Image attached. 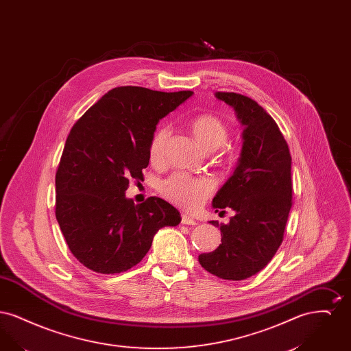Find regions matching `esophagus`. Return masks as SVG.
Here are the masks:
<instances>
[{"instance_id":"obj_1","label":"esophagus","mask_w":351,"mask_h":351,"mask_svg":"<svg viewBox=\"0 0 351 351\" xmlns=\"http://www.w3.org/2000/svg\"><path fill=\"white\" fill-rule=\"evenodd\" d=\"M182 223H184V225H196L197 221L195 218L189 217L188 215H182Z\"/></svg>"}]
</instances>
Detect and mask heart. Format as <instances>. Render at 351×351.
Listing matches in <instances>:
<instances>
[{
  "label": "heart",
  "instance_id": "obj_1",
  "mask_svg": "<svg viewBox=\"0 0 351 351\" xmlns=\"http://www.w3.org/2000/svg\"><path fill=\"white\" fill-rule=\"evenodd\" d=\"M189 130L202 150H217L229 139L228 125L215 114H200L192 118ZM169 130L160 128L152 135L149 145V159L151 165L159 167L166 160V145ZM160 193L172 204L195 210L213 193L215 182L205 176H192L185 172H175L160 184Z\"/></svg>",
  "mask_w": 351,
  "mask_h": 351
}]
</instances>
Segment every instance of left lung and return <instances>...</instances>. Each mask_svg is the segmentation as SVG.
<instances>
[{
    "instance_id": "1",
    "label": "left lung",
    "mask_w": 351,
    "mask_h": 351,
    "mask_svg": "<svg viewBox=\"0 0 351 351\" xmlns=\"http://www.w3.org/2000/svg\"><path fill=\"white\" fill-rule=\"evenodd\" d=\"M245 126L239 163L213 199L216 212L235 216L221 229V245L199 255L201 266L225 280H245L266 267L284 238L292 206L291 154L274 118L250 97L217 92Z\"/></svg>"
}]
</instances>
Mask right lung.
<instances>
[{"label": "right lung", "instance_id": "obj_1", "mask_svg": "<svg viewBox=\"0 0 351 351\" xmlns=\"http://www.w3.org/2000/svg\"><path fill=\"white\" fill-rule=\"evenodd\" d=\"M193 95L117 86L76 121L55 176V216L73 256L99 274L138 265L155 233L176 226L180 213L167 201L125 197L129 180L143 182L149 145L160 118Z\"/></svg>", "mask_w": 351, "mask_h": 351}]
</instances>
